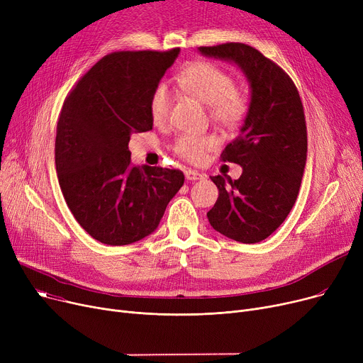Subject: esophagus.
<instances>
[{
  "instance_id": "1",
  "label": "esophagus",
  "mask_w": 363,
  "mask_h": 363,
  "mask_svg": "<svg viewBox=\"0 0 363 363\" xmlns=\"http://www.w3.org/2000/svg\"><path fill=\"white\" fill-rule=\"evenodd\" d=\"M204 174H200V172L197 170H193V169H186L185 170V178L186 181H200V179H204Z\"/></svg>"
}]
</instances>
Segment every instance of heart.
I'll use <instances>...</instances> for the list:
<instances>
[{
    "label": "heart",
    "instance_id": "obj_1",
    "mask_svg": "<svg viewBox=\"0 0 363 363\" xmlns=\"http://www.w3.org/2000/svg\"><path fill=\"white\" fill-rule=\"evenodd\" d=\"M178 86L208 106L211 119L225 129L238 128L249 113L250 101L245 91L234 86V78L222 67L208 62H194L184 67L177 76ZM174 104V92L160 84L152 91L150 113L152 122L163 125ZM216 147L212 135H182L175 143V151L182 159L199 163L207 151Z\"/></svg>",
    "mask_w": 363,
    "mask_h": 363
}]
</instances>
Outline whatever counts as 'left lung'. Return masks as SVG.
<instances>
[{
	"mask_svg": "<svg viewBox=\"0 0 363 363\" xmlns=\"http://www.w3.org/2000/svg\"><path fill=\"white\" fill-rule=\"evenodd\" d=\"M199 52L234 63L249 81L250 107L222 162L242 167L238 179L211 177L219 189L207 212L213 230L244 244L268 238L289 216L308 157V132L298 91L278 65L241 43L200 47Z\"/></svg>",
	"mask_w": 363,
	"mask_h": 363,
	"instance_id": "left-lung-1",
	"label": "left lung"
}]
</instances>
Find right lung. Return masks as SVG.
Returning a JSON list of instances; mask_svg holds the SVG:
<instances>
[{
    "label": "right lung",
    "mask_w": 363,
    "mask_h": 363,
    "mask_svg": "<svg viewBox=\"0 0 363 363\" xmlns=\"http://www.w3.org/2000/svg\"><path fill=\"white\" fill-rule=\"evenodd\" d=\"M179 51L111 52L63 104L57 177L74 219L103 244H132L155 233L184 185L181 170L132 166L128 147L132 133L152 129V91Z\"/></svg>",
    "instance_id": "right-lung-1"
}]
</instances>
